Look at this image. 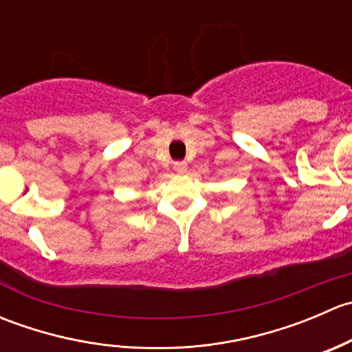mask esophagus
Instances as JSON below:
<instances>
[{
	"label": "esophagus",
	"mask_w": 352,
	"mask_h": 352,
	"mask_svg": "<svg viewBox=\"0 0 352 352\" xmlns=\"http://www.w3.org/2000/svg\"><path fill=\"white\" fill-rule=\"evenodd\" d=\"M173 168H175V172H179V173H186L187 172V163L186 162H175V163H173Z\"/></svg>",
	"instance_id": "1"
}]
</instances>
